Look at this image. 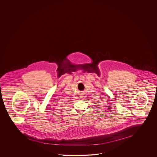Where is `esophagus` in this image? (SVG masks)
Masks as SVG:
<instances>
[{
  "instance_id": "34e87169",
  "label": "esophagus",
  "mask_w": 157,
  "mask_h": 157,
  "mask_svg": "<svg viewBox=\"0 0 157 157\" xmlns=\"http://www.w3.org/2000/svg\"><path fill=\"white\" fill-rule=\"evenodd\" d=\"M80 95H80V97H81V98H82V95H83V93H81V94H80Z\"/></svg>"
}]
</instances>
